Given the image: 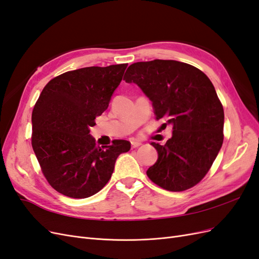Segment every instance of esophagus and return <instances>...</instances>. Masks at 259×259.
<instances>
[{
	"label": "esophagus",
	"mask_w": 259,
	"mask_h": 259,
	"mask_svg": "<svg viewBox=\"0 0 259 259\" xmlns=\"http://www.w3.org/2000/svg\"><path fill=\"white\" fill-rule=\"evenodd\" d=\"M131 145H132V147H133V148H137V147H139L140 145H142V143H140L139 140L132 139V140H131Z\"/></svg>",
	"instance_id": "34e87169"
}]
</instances>
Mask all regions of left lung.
Listing matches in <instances>:
<instances>
[{
	"mask_svg": "<svg viewBox=\"0 0 259 259\" xmlns=\"http://www.w3.org/2000/svg\"><path fill=\"white\" fill-rule=\"evenodd\" d=\"M124 80L137 84L152 101L156 120L173 126L165 145L151 143L158 160L148 177L175 192L199 184L224 142V108L210 80L191 65L162 59L135 62Z\"/></svg>",
	"mask_w": 259,
	"mask_h": 259,
	"instance_id": "left-lung-1",
	"label": "left lung"
}]
</instances>
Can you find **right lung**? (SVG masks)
Segmentation results:
<instances>
[{
	"label": "right lung",
	"mask_w": 259,
	"mask_h": 259,
	"mask_svg": "<svg viewBox=\"0 0 259 259\" xmlns=\"http://www.w3.org/2000/svg\"><path fill=\"white\" fill-rule=\"evenodd\" d=\"M127 64L86 67L54 77L45 85L32 111L33 151L42 173L59 193L85 199L111 178L114 164L131 143L113 140L96 146L90 128L110 103Z\"/></svg>",
	"instance_id": "1"
}]
</instances>
